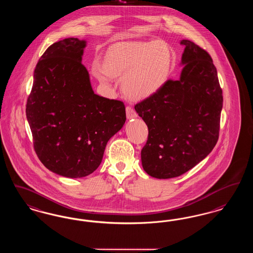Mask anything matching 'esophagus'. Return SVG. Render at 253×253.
Segmentation results:
<instances>
[{
    "label": "esophagus",
    "mask_w": 253,
    "mask_h": 253,
    "mask_svg": "<svg viewBox=\"0 0 253 253\" xmlns=\"http://www.w3.org/2000/svg\"><path fill=\"white\" fill-rule=\"evenodd\" d=\"M126 116H127L128 120H131V119H135L137 117V114L131 108V106H127L126 107Z\"/></svg>",
    "instance_id": "34e87169"
}]
</instances>
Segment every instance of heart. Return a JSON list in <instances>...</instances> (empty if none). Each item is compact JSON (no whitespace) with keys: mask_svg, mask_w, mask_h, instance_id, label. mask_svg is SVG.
Returning <instances> with one entry per match:
<instances>
[{"mask_svg":"<svg viewBox=\"0 0 253 253\" xmlns=\"http://www.w3.org/2000/svg\"><path fill=\"white\" fill-rule=\"evenodd\" d=\"M172 51L159 41L121 43L106 52L103 64L91 65V73L98 81L109 85L122 79L124 95L133 101L148 99L168 81L171 71Z\"/></svg>","mask_w":253,"mask_h":253,"instance_id":"heart-1","label":"heart"}]
</instances>
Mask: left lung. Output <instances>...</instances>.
Masks as SVG:
<instances>
[{
	"label": "left lung",
	"instance_id": "obj_1",
	"mask_svg": "<svg viewBox=\"0 0 253 253\" xmlns=\"http://www.w3.org/2000/svg\"><path fill=\"white\" fill-rule=\"evenodd\" d=\"M184 46L180 79L168 80L134 109L149 129L142 167L157 179L175 178L202 161L215 146L222 90L209 53L194 42Z\"/></svg>",
	"mask_w": 253,
	"mask_h": 253
}]
</instances>
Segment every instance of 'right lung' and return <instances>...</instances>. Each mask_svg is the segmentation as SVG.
Instances as JSON below:
<instances>
[{
  "mask_svg": "<svg viewBox=\"0 0 253 253\" xmlns=\"http://www.w3.org/2000/svg\"><path fill=\"white\" fill-rule=\"evenodd\" d=\"M86 41L51 45L38 62L26 104L35 151L51 172L82 178L101 165L106 144L126 121L124 103L94 93L82 64Z\"/></svg>",
  "mask_w": 253,
  "mask_h": 253,
  "instance_id": "right-lung-1",
  "label": "right lung"
}]
</instances>
